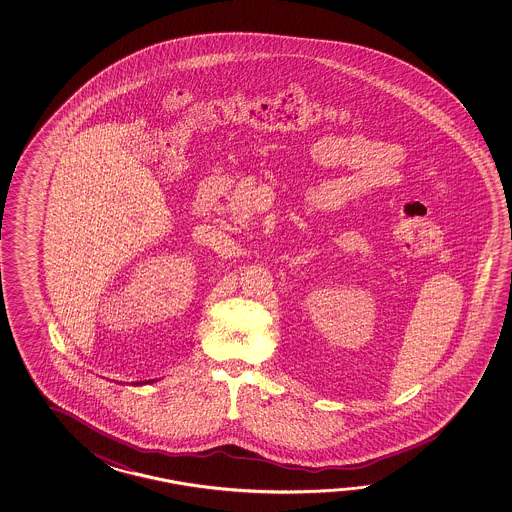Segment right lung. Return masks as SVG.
Here are the masks:
<instances>
[{"mask_svg":"<svg viewBox=\"0 0 512 512\" xmlns=\"http://www.w3.org/2000/svg\"><path fill=\"white\" fill-rule=\"evenodd\" d=\"M150 382H153V381L141 382V384H150ZM137 384H139V382H137Z\"/></svg>","mask_w":512,"mask_h":512,"instance_id":"1","label":"right lung"}]
</instances>
